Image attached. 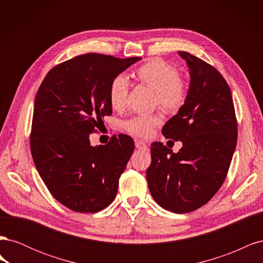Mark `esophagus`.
Listing matches in <instances>:
<instances>
[{"mask_svg":"<svg viewBox=\"0 0 263 263\" xmlns=\"http://www.w3.org/2000/svg\"><path fill=\"white\" fill-rule=\"evenodd\" d=\"M135 146H136V148L139 149V150H148V146L145 144L144 141H141V140H138V141L135 142Z\"/></svg>","mask_w":263,"mask_h":263,"instance_id":"esophagus-1","label":"esophagus"}]
</instances>
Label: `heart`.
Instances as JSON below:
<instances>
[{
  "mask_svg": "<svg viewBox=\"0 0 263 263\" xmlns=\"http://www.w3.org/2000/svg\"><path fill=\"white\" fill-rule=\"evenodd\" d=\"M134 77L156 92V103L168 113H176L184 104L187 98V86L178 77V71L169 63L160 59H153L138 67ZM129 82L119 74L109 84L108 101L115 110L125 108L128 97ZM161 123V116H138L126 122V129L141 137H148L155 126Z\"/></svg>",
  "mask_w": 263,
  "mask_h": 263,
  "instance_id": "obj_1",
  "label": "heart"
}]
</instances>
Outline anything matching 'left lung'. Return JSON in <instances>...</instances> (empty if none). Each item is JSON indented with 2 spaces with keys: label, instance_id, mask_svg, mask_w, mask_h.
Wrapping results in <instances>:
<instances>
[{
  "label": "left lung",
  "instance_id": "left-lung-1",
  "mask_svg": "<svg viewBox=\"0 0 263 263\" xmlns=\"http://www.w3.org/2000/svg\"><path fill=\"white\" fill-rule=\"evenodd\" d=\"M178 53L190 72L187 98L162 134L183 146L174 154L161 142H153L146 177L154 200L182 214L200 209L224 183L236 149L237 121L222 76L193 54Z\"/></svg>",
  "mask_w": 263,
  "mask_h": 263
}]
</instances>
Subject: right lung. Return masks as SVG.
I'll return each instance as SVG.
<instances>
[{
	"label": "right lung",
	"instance_id": "right-lung-1",
	"mask_svg": "<svg viewBox=\"0 0 263 263\" xmlns=\"http://www.w3.org/2000/svg\"><path fill=\"white\" fill-rule=\"evenodd\" d=\"M141 58L86 53L52 68L39 86L30 134L36 169L52 196L80 213L105 209L135 148L127 135L91 146L90 134L112 114L113 79Z\"/></svg>",
	"mask_w": 263,
	"mask_h": 263
}]
</instances>
